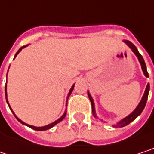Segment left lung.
Instances as JSON below:
<instances>
[{"label":"left lung","instance_id":"obj_1","mask_svg":"<svg viewBox=\"0 0 154 154\" xmlns=\"http://www.w3.org/2000/svg\"><path fill=\"white\" fill-rule=\"evenodd\" d=\"M124 43H125V44L127 45V46H129V48H131V50L133 51V53H134V54L136 55V57L138 58V61H139V63H140V64H141V67H142V70H143V72L144 76H145V77H149L148 72H147V69H146V64H145V63H144V60H143V56L140 54V53L138 52V50H137V48L135 47V45H134V44H132V43H131L130 41H128V40H124ZM149 91H150V84H147V86H146V88H145V91H144V93H143V96L141 101L139 102L138 106L135 108V109H134L131 114L126 116L125 117H124L123 119H121L119 122H117L116 125H113V127H123V126L127 125L128 124H130L132 121H134L138 116L143 112V109H144V107H145V105H146V101H147V99H148ZM88 96H89V99H90V100H91V102L92 114H93V116H94L96 118H98V116L96 115L95 104H94L93 99H92V97H91V95L90 94L89 91H88Z\"/></svg>","mask_w":154,"mask_h":154}]
</instances>
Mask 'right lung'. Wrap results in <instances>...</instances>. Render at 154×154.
<instances>
[{
	"mask_svg": "<svg viewBox=\"0 0 154 154\" xmlns=\"http://www.w3.org/2000/svg\"><path fill=\"white\" fill-rule=\"evenodd\" d=\"M29 45H24V46H22V47H20V49H19V51L16 53V54H15V56H14V58L17 56V54L23 49V48H25L26 46H28ZM10 68V67H9ZM7 74H8V72H7ZM73 88H74V84L72 86V88L70 89V91H69V93H68V96H67V100H66V107H67V100H68V98H69V96L71 95V93L72 92V91H73ZM5 96H6V100H7V103H8V105H9V107H10V109H11V110L12 111V113H13V115L14 116L17 118V120L19 121V122H20L21 124H23V125H27V126H29V127H30V128H32V129H34V130H37V131H45V130H47V129H50V128H52L53 126H54L56 124H58L59 122H61L64 117H65V116H66V110L64 111V113L63 114V116L60 117V118H58L57 120H55L54 122H53V123H51V124H49V125H45V126H34V125H29V124H26L25 122H23L22 120H20L17 116L15 115V113L13 112V110L11 109V106H10V104H9V102H8V99H7V84L5 85Z\"/></svg>",
	"mask_w": 154,
	"mask_h": 154,
	"instance_id": "1",
	"label": "right lung"
}]
</instances>
